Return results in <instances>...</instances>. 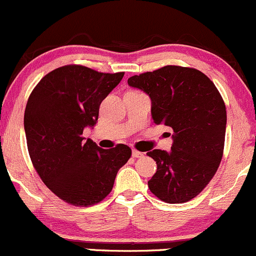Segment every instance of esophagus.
<instances>
[{"mask_svg":"<svg viewBox=\"0 0 256 256\" xmlns=\"http://www.w3.org/2000/svg\"><path fill=\"white\" fill-rule=\"evenodd\" d=\"M132 156H134V158H142L143 153H142V152H140V150H132Z\"/></svg>","mask_w":256,"mask_h":256,"instance_id":"obj_1","label":"esophagus"}]
</instances>
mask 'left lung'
<instances>
[{"instance_id": "1", "label": "left lung", "mask_w": 256, "mask_h": 256, "mask_svg": "<svg viewBox=\"0 0 256 256\" xmlns=\"http://www.w3.org/2000/svg\"><path fill=\"white\" fill-rule=\"evenodd\" d=\"M128 82L150 94L154 122L174 131L169 153H147L158 166L148 187L165 203H186L212 181L222 159L227 119L222 97L206 74L188 66H162Z\"/></svg>"}]
</instances>
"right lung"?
Instances as JSON below:
<instances>
[{
	"instance_id": "obj_1",
	"label": "right lung",
	"mask_w": 256,
	"mask_h": 256,
	"mask_svg": "<svg viewBox=\"0 0 256 256\" xmlns=\"http://www.w3.org/2000/svg\"><path fill=\"white\" fill-rule=\"evenodd\" d=\"M124 74L69 64L44 75L30 94L24 114L30 159L44 184L66 203L91 206L102 202L131 158L128 146L102 150L82 137Z\"/></svg>"
}]
</instances>
